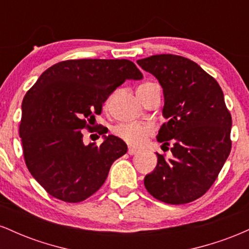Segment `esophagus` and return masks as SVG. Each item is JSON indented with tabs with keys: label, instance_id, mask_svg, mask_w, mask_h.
I'll list each match as a JSON object with an SVG mask.
<instances>
[{
	"label": "esophagus",
	"instance_id": "esophagus-1",
	"mask_svg": "<svg viewBox=\"0 0 249 249\" xmlns=\"http://www.w3.org/2000/svg\"><path fill=\"white\" fill-rule=\"evenodd\" d=\"M137 152H138V150H136V148H133V147H128L127 153L130 154V156H133V154H136Z\"/></svg>",
	"mask_w": 249,
	"mask_h": 249
}]
</instances>
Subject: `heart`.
Segmentation results:
<instances>
[{
	"instance_id": "obj_1",
	"label": "heart",
	"mask_w": 249,
	"mask_h": 249,
	"mask_svg": "<svg viewBox=\"0 0 249 249\" xmlns=\"http://www.w3.org/2000/svg\"><path fill=\"white\" fill-rule=\"evenodd\" d=\"M147 84L151 83H144L141 87H145ZM153 132L154 127L151 124H121L115 128L116 136L132 146H141Z\"/></svg>"
}]
</instances>
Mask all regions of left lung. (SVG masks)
Here are the masks:
<instances>
[{
    "instance_id": "left-lung-1",
    "label": "left lung",
    "mask_w": 249,
    "mask_h": 249,
    "mask_svg": "<svg viewBox=\"0 0 249 249\" xmlns=\"http://www.w3.org/2000/svg\"><path fill=\"white\" fill-rule=\"evenodd\" d=\"M137 63L160 83L167 122L157 141L161 147L172 144V158L157 153V166L144 185L162 202L187 204L207 192L230 156L232 117L224 93L212 76L185 57L165 53Z\"/></svg>"
}]
</instances>
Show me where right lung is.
Listing matches in <instances>:
<instances>
[{
  "label": "right lung",
  "mask_w": 249,
  "mask_h": 249,
  "mask_svg": "<svg viewBox=\"0 0 249 249\" xmlns=\"http://www.w3.org/2000/svg\"><path fill=\"white\" fill-rule=\"evenodd\" d=\"M142 78L127 59H70L45 70L25 93L19 125L24 160L50 196L79 202L101 188L127 146L112 134L103 136L99 146L85 145L82 130L91 128L87 123L119 85Z\"/></svg>",
  "instance_id": "add662e5"
}]
</instances>
